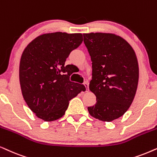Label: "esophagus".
Listing matches in <instances>:
<instances>
[{"instance_id": "esophagus-1", "label": "esophagus", "mask_w": 157, "mask_h": 157, "mask_svg": "<svg viewBox=\"0 0 157 157\" xmlns=\"http://www.w3.org/2000/svg\"><path fill=\"white\" fill-rule=\"evenodd\" d=\"M84 85H85V87H86V91H88L89 90V85H88V83L85 82L84 83Z\"/></svg>"}]
</instances>
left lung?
I'll list each match as a JSON object with an SVG mask.
<instances>
[{
	"instance_id": "obj_1",
	"label": "left lung",
	"mask_w": 157,
	"mask_h": 157,
	"mask_svg": "<svg viewBox=\"0 0 157 157\" xmlns=\"http://www.w3.org/2000/svg\"><path fill=\"white\" fill-rule=\"evenodd\" d=\"M83 36L93 67L89 88L97 100L87 110L95 118L110 122L122 116L134 99L139 76L136 55L124 39L114 33Z\"/></svg>"
}]
</instances>
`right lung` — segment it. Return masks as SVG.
Masks as SVG:
<instances>
[{"label":"right lung","mask_w":157,"mask_h":157,"mask_svg":"<svg viewBox=\"0 0 157 157\" xmlns=\"http://www.w3.org/2000/svg\"><path fill=\"white\" fill-rule=\"evenodd\" d=\"M80 33H48L37 36L23 52L19 80L24 99L31 111L44 121H53L65 113L69 101L85 87L71 82L70 52L82 42Z\"/></svg>","instance_id":"right-lung-1"}]
</instances>
